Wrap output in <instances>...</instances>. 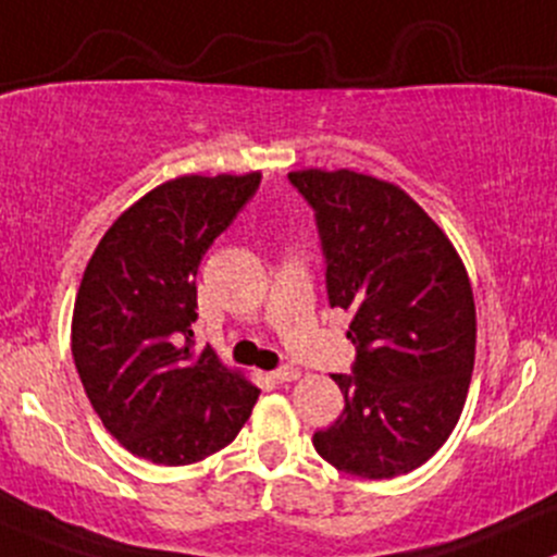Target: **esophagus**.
Returning a JSON list of instances; mask_svg holds the SVG:
<instances>
[{
	"instance_id": "1",
	"label": "esophagus",
	"mask_w": 557,
	"mask_h": 557,
	"mask_svg": "<svg viewBox=\"0 0 557 557\" xmlns=\"http://www.w3.org/2000/svg\"><path fill=\"white\" fill-rule=\"evenodd\" d=\"M272 377H274V381H277V383H293V381H298V377H301V370H296V368L274 370Z\"/></svg>"
}]
</instances>
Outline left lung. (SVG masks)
<instances>
[{
  "mask_svg": "<svg viewBox=\"0 0 557 557\" xmlns=\"http://www.w3.org/2000/svg\"><path fill=\"white\" fill-rule=\"evenodd\" d=\"M288 180L317 211L330 307L351 311L346 407L314 449L357 479L420 468L455 431L475 362V301L447 232L399 185L351 169Z\"/></svg>",
  "mask_w": 557,
  "mask_h": 557,
  "instance_id": "left-lung-1",
  "label": "left lung"
}]
</instances>
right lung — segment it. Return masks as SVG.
Wrapping results in <instances>:
<instances>
[{
	"instance_id": "right-lung-1",
	"label": "right lung",
	"mask_w": 557,
	"mask_h": 557,
	"mask_svg": "<svg viewBox=\"0 0 557 557\" xmlns=\"http://www.w3.org/2000/svg\"><path fill=\"white\" fill-rule=\"evenodd\" d=\"M261 174H185L145 193L110 224L84 269L71 351L102 425L156 466H193L224 449L259 386L211 346L195 351V274Z\"/></svg>"
}]
</instances>
